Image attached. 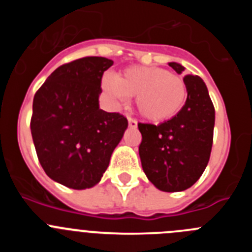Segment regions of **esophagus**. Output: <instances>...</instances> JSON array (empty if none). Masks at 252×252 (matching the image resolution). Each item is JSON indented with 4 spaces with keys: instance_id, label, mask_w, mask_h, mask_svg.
Here are the masks:
<instances>
[{
    "instance_id": "obj_1",
    "label": "esophagus",
    "mask_w": 252,
    "mask_h": 252,
    "mask_svg": "<svg viewBox=\"0 0 252 252\" xmlns=\"http://www.w3.org/2000/svg\"><path fill=\"white\" fill-rule=\"evenodd\" d=\"M128 127H131V128H136V127H137V122H136V120L128 119Z\"/></svg>"
}]
</instances>
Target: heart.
<instances>
[{"label": "heart", "instance_id": "heart-1", "mask_svg": "<svg viewBox=\"0 0 252 252\" xmlns=\"http://www.w3.org/2000/svg\"><path fill=\"white\" fill-rule=\"evenodd\" d=\"M102 88L116 104L135 97V106L142 119L162 124L174 119L187 101L186 82L166 69L135 65L113 77L104 78Z\"/></svg>", "mask_w": 252, "mask_h": 252}]
</instances>
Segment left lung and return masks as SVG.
Here are the masks:
<instances>
[{
  "label": "left lung",
  "mask_w": 252,
  "mask_h": 252,
  "mask_svg": "<svg viewBox=\"0 0 252 252\" xmlns=\"http://www.w3.org/2000/svg\"><path fill=\"white\" fill-rule=\"evenodd\" d=\"M178 74L184 66L171 62ZM188 95L174 119L160 125L139 124L142 141L139 155L142 170L162 192H182L203 174L213 142L215 107L203 79L188 74L183 79Z\"/></svg>",
  "instance_id": "obj_1"
}]
</instances>
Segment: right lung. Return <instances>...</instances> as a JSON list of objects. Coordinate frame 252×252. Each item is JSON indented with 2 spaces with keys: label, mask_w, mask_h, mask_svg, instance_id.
<instances>
[{
  "label": "right lung",
  "mask_w": 252,
  "mask_h": 252,
  "mask_svg": "<svg viewBox=\"0 0 252 252\" xmlns=\"http://www.w3.org/2000/svg\"><path fill=\"white\" fill-rule=\"evenodd\" d=\"M113 64L87 57L51 73L35 93L31 135L50 179L72 189L92 188L108 168L127 120L99 108L101 81Z\"/></svg>",
  "instance_id": "1"
}]
</instances>
